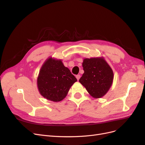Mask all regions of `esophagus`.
Listing matches in <instances>:
<instances>
[{
  "label": "esophagus",
  "instance_id": "1",
  "mask_svg": "<svg viewBox=\"0 0 145 145\" xmlns=\"http://www.w3.org/2000/svg\"><path fill=\"white\" fill-rule=\"evenodd\" d=\"M76 79H78V80H79V79H80V74H78V75H76Z\"/></svg>",
  "mask_w": 145,
  "mask_h": 145
}]
</instances>
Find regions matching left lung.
<instances>
[{"label": "left lung", "instance_id": "8db88e82", "mask_svg": "<svg viewBox=\"0 0 145 145\" xmlns=\"http://www.w3.org/2000/svg\"><path fill=\"white\" fill-rule=\"evenodd\" d=\"M84 73L79 79L90 95L95 98L104 96L112 85L114 73L103 57L84 59Z\"/></svg>", "mask_w": 145, "mask_h": 145}]
</instances>
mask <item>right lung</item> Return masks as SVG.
<instances>
[{
  "label": "right lung",
  "instance_id": "obj_1",
  "mask_svg": "<svg viewBox=\"0 0 145 145\" xmlns=\"http://www.w3.org/2000/svg\"><path fill=\"white\" fill-rule=\"evenodd\" d=\"M77 81L61 60L49 57L41 67L37 86L41 95L48 100L59 102L63 99Z\"/></svg>",
  "mask_w": 145,
  "mask_h": 145
}]
</instances>
